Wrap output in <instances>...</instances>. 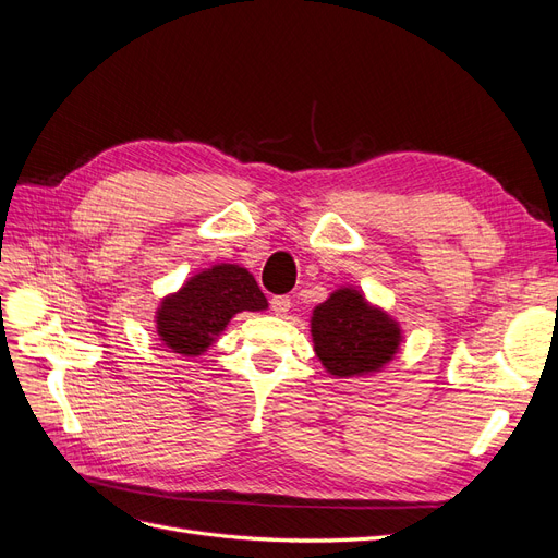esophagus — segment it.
<instances>
[{
  "label": "esophagus",
  "instance_id": "1",
  "mask_svg": "<svg viewBox=\"0 0 558 558\" xmlns=\"http://www.w3.org/2000/svg\"><path fill=\"white\" fill-rule=\"evenodd\" d=\"M270 306H272V314L286 316L288 310H291V298H288V295H275L270 300Z\"/></svg>",
  "mask_w": 558,
  "mask_h": 558
}]
</instances>
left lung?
I'll list each match as a JSON object with an SVG mask.
<instances>
[{"mask_svg": "<svg viewBox=\"0 0 558 558\" xmlns=\"http://www.w3.org/2000/svg\"><path fill=\"white\" fill-rule=\"evenodd\" d=\"M314 351L337 378L369 376L397 355L401 328L355 288H339L312 316Z\"/></svg>", "mask_w": 558, "mask_h": 558, "instance_id": "left-lung-1", "label": "left lung"}]
</instances>
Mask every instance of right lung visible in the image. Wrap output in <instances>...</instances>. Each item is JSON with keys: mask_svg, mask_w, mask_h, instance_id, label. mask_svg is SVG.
Segmentation results:
<instances>
[{"mask_svg": "<svg viewBox=\"0 0 558 558\" xmlns=\"http://www.w3.org/2000/svg\"><path fill=\"white\" fill-rule=\"evenodd\" d=\"M267 300L246 267L219 263L191 277L178 293L161 300L157 335L172 353H205L240 312H263Z\"/></svg>", "mask_w": 558, "mask_h": 558, "instance_id": "1", "label": "right lung"}]
</instances>
